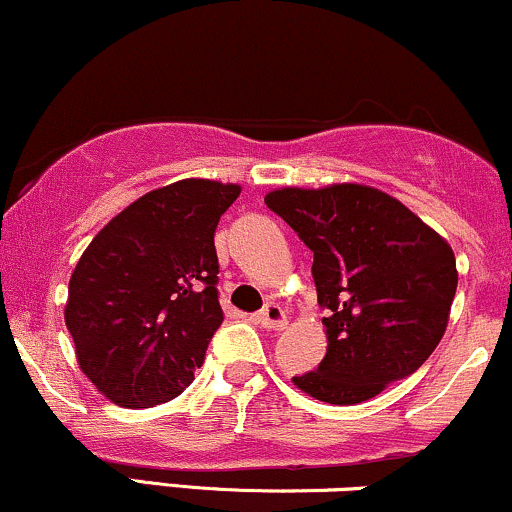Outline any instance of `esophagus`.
Masks as SVG:
<instances>
[{
    "mask_svg": "<svg viewBox=\"0 0 512 512\" xmlns=\"http://www.w3.org/2000/svg\"><path fill=\"white\" fill-rule=\"evenodd\" d=\"M255 320H257V325L269 327V330H284V325H286V313H284V310H281L276 303H267V305H264V308L260 310V313L255 315Z\"/></svg>",
    "mask_w": 512,
    "mask_h": 512,
    "instance_id": "1",
    "label": "esophagus"
}]
</instances>
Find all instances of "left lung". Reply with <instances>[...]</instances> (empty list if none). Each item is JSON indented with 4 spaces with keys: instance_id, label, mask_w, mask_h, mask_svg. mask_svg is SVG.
<instances>
[{
    "instance_id": "8db88e82",
    "label": "left lung",
    "mask_w": 512,
    "mask_h": 512,
    "mask_svg": "<svg viewBox=\"0 0 512 512\" xmlns=\"http://www.w3.org/2000/svg\"><path fill=\"white\" fill-rule=\"evenodd\" d=\"M313 250L327 354L293 375L310 397L358 404L407 378L433 354L457 291L452 248L375 187H284L264 197Z\"/></svg>"
}]
</instances>
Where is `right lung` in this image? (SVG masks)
Here are the masks:
<instances>
[{
	"label": "right lung",
	"instance_id": "obj_1",
	"mask_svg": "<svg viewBox=\"0 0 512 512\" xmlns=\"http://www.w3.org/2000/svg\"><path fill=\"white\" fill-rule=\"evenodd\" d=\"M238 195V185L178 180L129 204L84 250L64 322L110 402L154 407L195 380L223 322L214 233Z\"/></svg>",
	"mask_w": 512,
	"mask_h": 512
}]
</instances>
